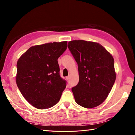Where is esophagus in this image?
<instances>
[{"mask_svg": "<svg viewBox=\"0 0 135 135\" xmlns=\"http://www.w3.org/2000/svg\"><path fill=\"white\" fill-rule=\"evenodd\" d=\"M66 79L68 80H69V76H66Z\"/></svg>", "mask_w": 135, "mask_h": 135, "instance_id": "1", "label": "esophagus"}]
</instances>
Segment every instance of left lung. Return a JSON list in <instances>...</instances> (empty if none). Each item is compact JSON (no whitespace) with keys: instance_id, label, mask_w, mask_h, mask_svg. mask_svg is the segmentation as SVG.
Instances as JSON below:
<instances>
[{"instance_id":"8db88e82","label":"left lung","mask_w":135,"mask_h":135,"mask_svg":"<svg viewBox=\"0 0 135 135\" xmlns=\"http://www.w3.org/2000/svg\"><path fill=\"white\" fill-rule=\"evenodd\" d=\"M68 47L78 66L79 83L71 89L75 101L85 108L96 107L107 99L115 82L113 56L96 42L72 40Z\"/></svg>"}]
</instances>
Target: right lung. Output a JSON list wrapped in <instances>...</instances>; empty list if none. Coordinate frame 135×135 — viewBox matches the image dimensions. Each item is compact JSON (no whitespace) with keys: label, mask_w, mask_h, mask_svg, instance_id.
Instances as JSON below:
<instances>
[{"label":"right lung","mask_w":135,"mask_h":135,"mask_svg":"<svg viewBox=\"0 0 135 135\" xmlns=\"http://www.w3.org/2000/svg\"><path fill=\"white\" fill-rule=\"evenodd\" d=\"M67 42L31 47L17 63L16 83L23 97L34 107L48 109L60 101L66 81L60 75L58 58Z\"/></svg>","instance_id":"right-lung-1"}]
</instances>
